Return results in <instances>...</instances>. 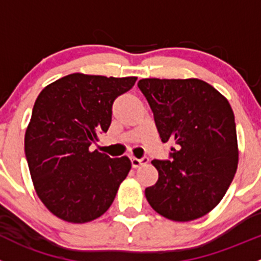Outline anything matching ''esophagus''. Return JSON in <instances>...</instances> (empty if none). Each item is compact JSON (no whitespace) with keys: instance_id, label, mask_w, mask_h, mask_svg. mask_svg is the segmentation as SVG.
<instances>
[{"instance_id":"34e87169","label":"esophagus","mask_w":261,"mask_h":261,"mask_svg":"<svg viewBox=\"0 0 261 261\" xmlns=\"http://www.w3.org/2000/svg\"><path fill=\"white\" fill-rule=\"evenodd\" d=\"M131 161V166H133V168H138V167H140L141 164H146L149 162V159L146 158V156H144V158H135V156H131L130 158Z\"/></svg>"}]
</instances>
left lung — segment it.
<instances>
[{
    "label": "left lung",
    "instance_id": "obj_1",
    "mask_svg": "<svg viewBox=\"0 0 261 261\" xmlns=\"http://www.w3.org/2000/svg\"><path fill=\"white\" fill-rule=\"evenodd\" d=\"M171 161L151 162L155 185L145 189L151 208L164 218L190 222L213 211L228 190L239 164L234 115L228 100L199 79H141Z\"/></svg>",
    "mask_w": 261,
    "mask_h": 261
}]
</instances>
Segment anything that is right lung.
I'll return each instance as SVG.
<instances>
[{"instance_id": "add662e5", "label": "right lung", "mask_w": 261, "mask_h": 261, "mask_svg": "<svg viewBox=\"0 0 261 261\" xmlns=\"http://www.w3.org/2000/svg\"><path fill=\"white\" fill-rule=\"evenodd\" d=\"M136 79L76 72L38 95L25 133V156L38 198L57 218L87 223L112 205L131 162L89 148L98 134L107 133L116 98Z\"/></svg>"}]
</instances>
